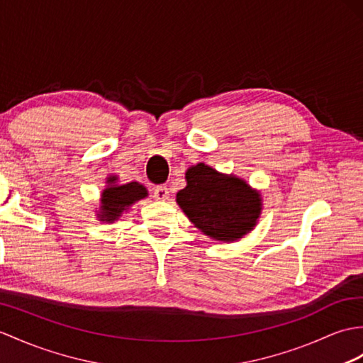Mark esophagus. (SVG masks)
I'll list each match as a JSON object with an SVG mask.
<instances>
[{
    "label": "esophagus",
    "instance_id": "obj_1",
    "mask_svg": "<svg viewBox=\"0 0 363 363\" xmlns=\"http://www.w3.org/2000/svg\"><path fill=\"white\" fill-rule=\"evenodd\" d=\"M155 198L159 201H167L168 198H170V193H168L167 185H157V187H155Z\"/></svg>",
    "mask_w": 363,
    "mask_h": 363
}]
</instances>
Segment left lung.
<instances>
[{"instance_id": "8db88e82", "label": "left lung", "mask_w": 363, "mask_h": 363, "mask_svg": "<svg viewBox=\"0 0 363 363\" xmlns=\"http://www.w3.org/2000/svg\"><path fill=\"white\" fill-rule=\"evenodd\" d=\"M185 179L187 187L178 191L176 202L202 233L230 242L254 229L263 204L246 181L206 164L189 168Z\"/></svg>"}]
</instances>
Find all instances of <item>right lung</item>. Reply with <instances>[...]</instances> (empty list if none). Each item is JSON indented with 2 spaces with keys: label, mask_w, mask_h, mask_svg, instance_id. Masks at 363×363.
Returning a JSON list of instances; mask_svg holds the SVG:
<instances>
[{
  "label": "right lung",
  "mask_w": 363,
  "mask_h": 363,
  "mask_svg": "<svg viewBox=\"0 0 363 363\" xmlns=\"http://www.w3.org/2000/svg\"><path fill=\"white\" fill-rule=\"evenodd\" d=\"M106 184V189L102 191V198H100V208L97 213V218L102 223H114L134 202L148 196L147 189L139 182L119 185L117 176H109Z\"/></svg>",
  "instance_id": "right-lung-1"
}]
</instances>
